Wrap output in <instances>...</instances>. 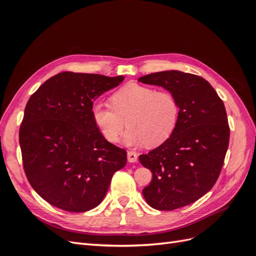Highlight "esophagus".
<instances>
[{
  "mask_svg": "<svg viewBox=\"0 0 256 256\" xmlns=\"http://www.w3.org/2000/svg\"><path fill=\"white\" fill-rule=\"evenodd\" d=\"M127 157H128V161L129 162H136L138 160V154L136 152L129 150L127 152Z\"/></svg>",
  "mask_w": 256,
  "mask_h": 256,
  "instance_id": "34e87169",
  "label": "esophagus"
}]
</instances>
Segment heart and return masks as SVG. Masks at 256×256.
<instances>
[{"label": "heart", "mask_w": 256, "mask_h": 256, "mask_svg": "<svg viewBox=\"0 0 256 256\" xmlns=\"http://www.w3.org/2000/svg\"><path fill=\"white\" fill-rule=\"evenodd\" d=\"M110 104H95L92 118L102 134L113 143L128 125L127 144L159 146L172 136L180 120V104L172 92L142 84L124 85L111 96Z\"/></svg>", "instance_id": "obj_1"}]
</instances>
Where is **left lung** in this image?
<instances>
[{
	"instance_id": "8db88e82",
	"label": "left lung",
	"mask_w": 256,
	"mask_h": 256,
	"mask_svg": "<svg viewBox=\"0 0 256 256\" xmlns=\"http://www.w3.org/2000/svg\"><path fill=\"white\" fill-rule=\"evenodd\" d=\"M172 92L180 104V120L172 136L148 154L141 164L152 173L143 196L154 209H174L194 203L219 178L230 142L226 106L204 78L178 70L138 79Z\"/></svg>"
}]
</instances>
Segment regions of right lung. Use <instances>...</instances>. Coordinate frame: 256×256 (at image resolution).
I'll list each match as a JSON object with an SVG mask.
<instances>
[{"mask_svg": "<svg viewBox=\"0 0 256 256\" xmlns=\"http://www.w3.org/2000/svg\"><path fill=\"white\" fill-rule=\"evenodd\" d=\"M125 76L64 72L30 97L19 130L22 164L32 188L69 212L98 206L127 152L108 142L92 118L94 100Z\"/></svg>", "mask_w": 256, "mask_h": 256, "instance_id": "1", "label": "right lung"}]
</instances>
